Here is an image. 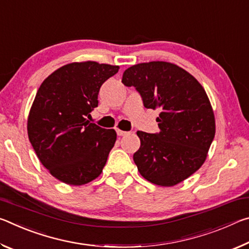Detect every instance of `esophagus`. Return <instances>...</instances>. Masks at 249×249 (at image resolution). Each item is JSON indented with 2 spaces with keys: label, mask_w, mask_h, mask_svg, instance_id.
Listing matches in <instances>:
<instances>
[{
  "label": "esophagus",
  "mask_w": 249,
  "mask_h": 249,
  "mask_svg": "<svg viewBox=\"0 0 249 249\" xmlns=\"http://www.w3.org/2000/svg\"><path fill=\"white\" fill-rule=\"evenodd\" d=\"M116 134L119 135V136H124V135L127 134V132H125V130H121V129H116Z\"/></svg>",
  "instance_id": "1"
}]
</instances>
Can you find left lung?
I'll return each instance as SVG.
<instances>
[{"label": "left lung", "mask_w": 249, "mask_h": 249, "mask_svg": "<svg viewBox=\"0 0 249 249\" xmlns=\"http://www.w3.org/2000/svg\"><path fill=\"white\" fill-rule=\"evenodd\" d=\"M122 82L136 89L146 108L161 111L159 133L137 132L141 147L133 158L140 174L162 187L195 174L215 135L213 109L197 80L178 66L151 61L129 67Z\"/></svg>", "instance_id": "1"}]
</instances>
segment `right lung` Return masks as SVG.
<instances>
[{
    "label": "right lung",
    "mask_w": 249,
    "mask_h": 249,
    "mask_svg": "<svg viewBox=\"0 0 249 249\" xmlns=\"http://www.w3.org/2000/svg\"><path fill=\"white\" fill-rule=\"evenodd\" d=\"M119 67L94 61L66 65L44 80L28 116L29 142L54 178L81 185L101 175L116 141L114 129L90 123L100 88Z\"/></svg>",
    "instance_id": "add662e5"
}]
</instances>
